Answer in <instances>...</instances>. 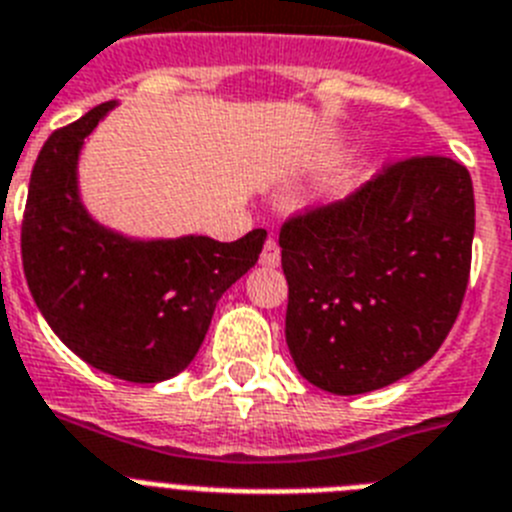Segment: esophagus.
I'll use <instances>...</instances> for the list:
<instances>
[{
	"label": "esophagus",
	"instance_id": "34e87169",
	"mask_svg": "<svg viewBox=\"0 0 512 512\" xmlns=\"http://www.w3.org/2000/svg\"><path fill=\"white\" fill-rule=\"evenodd\" d=\"M260 262L265 265V268H278V262H281V247H278V242H275V239H268V242H265Z\"/></svg>",
	"mask_w": 512,
	"mask_h": 512
}]
</instances>
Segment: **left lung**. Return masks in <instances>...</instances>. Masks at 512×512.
I'll return each mask as SVG.
<instances>
[{
    "label": "left lung",
    "instance_id": "8db88e82",
    "mask_svg": "<svg viewBox=\"0 0 512 512\" xmlns=\"http://www.w3.org/2000/svg\"><path fill=\"white\" fill-rule=\"evenodd\" d=\"M474 188L443 154H415L345 201L281 226L286 342L309 384L332 394L381 389L428 363L469 286Z\"/></svg>",
    "mask_w": 512,
    "mask_h": 512
}]
</instances>
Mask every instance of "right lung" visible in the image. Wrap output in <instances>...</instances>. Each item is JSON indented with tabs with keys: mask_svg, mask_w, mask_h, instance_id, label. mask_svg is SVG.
<instances>
[{
	"mask_svg": "<svg viewBox=\"0 0 512 512\" xmlns=\"http://www.w3.org/2000/svg\"><path fill=\"white\" fill-rule=\"evenodd\" d=\"M110 108L102 102L43 144L22 213V270L71 353L115 379L157 384L190 366L213 309L255 265L268 231L237 242L144 244L97 226L77 198L74 167L84 136Z\"/></svg>",
	"mask_w": 512,
	"mask_h": 512,
	"instance_id": "obj_1",
	"label": "right lung"
}]
</instances>
